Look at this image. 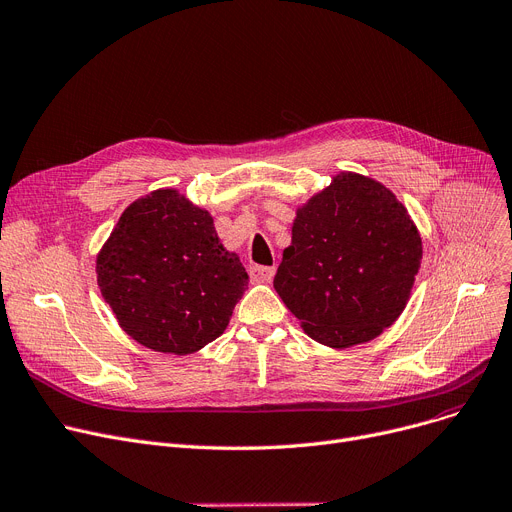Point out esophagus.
Wrapping results in <instances>:
<instances>
[{
    "mask_svg": "<svg viewBox=\"0 0 512 512\" xmlns=\"http://www.w3.org/2000/svg\"><path fill=\"white\" fill-rule=\"evenodd\" d=\"M275 277V266H250V279L254 283H268Z\"/></svg>",
    "mask_w": 512,
    "mask_h": 512,
    "instance_id": "obj_1",
    "label": "esophagus"
}]
</instances>
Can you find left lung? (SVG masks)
Here are the masks:
<instances>
[{"label":"left lung","mask_w":512,"mask_h":512,"mask_svg":"<svg viewBox=\"0 0 512 512\" xmlns=\"http://www.w3.org/2000/svg\"><path fill=\"white\" fill-rule=\"evenodd\" d=\"M422 256L403 202L368 175L339 171L297 206L273 285L310 339L347 349L397 322Z\"/></svg>","instance_id":"1"}]
</instances>
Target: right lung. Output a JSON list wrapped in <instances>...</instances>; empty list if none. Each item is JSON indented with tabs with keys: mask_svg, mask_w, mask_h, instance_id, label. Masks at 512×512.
Returning <instances> with one entry per match:
<instances>
[{
	"mask_svg": "<svg viewBox=\"0 0 512 512\" xmlns=\"http://www.w3.org/2000/svg\"><path fill=\"white\" fill-rule=\"evenodd\" d=\"M97 283L140 345L190 355L225 333L248 273L215 219L175 188L136 198L97 254Z\"/></svg>",
	"mask_w": 512,
	"mask_h": 512,
	"instance_id": "add662e5",
	"label": "right lung"
}]
</instances>
